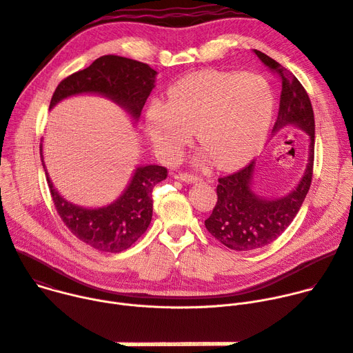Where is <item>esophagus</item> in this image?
Segmentation results:
<instances>
[{
  "instance_id": "obj_1",
  "label": "esophagus",
  "mask_w": 353,
  "mask_h": 353,
  "mask_svg": "<svg viewBox=\"0 0 353 353\" xmlns=\"http://www.w3.org/2000/svg\"><path fill=\"white\" fill-rule=\"evenodd\" d=\"M178 178L186 183H195L198 181H201V176L199 175H195V174H191V172H179Z\"/></svg>"
}]
</instances>
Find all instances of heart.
Masks as SVG:
<instances>
[{
	"instance_id": "heart-1",
	"label": "heart",
	"mask_w": 353,
	"mask_h": 353,
	"mask_svg": "<svg viewBox=\"0 0 353 353\" xmlns=\"http://www.w3.org/2000/svg\"><path fill=\"white\" fill-rule=\"evenodd\" d=\"M273 110V90L261 76L205 70L178 80L168 92V103L151 101L147 128L170 161L181 155L195 130L214 164L232 168L259 152Z\"/></svg>"
}]
</instances>
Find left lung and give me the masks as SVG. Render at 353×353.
I'll return each mask as SVG.
<instances>
[{
    "mask_svg": "<svg viewBox=\"0 0 353 353\" xmlns=\"http://www.w3.org/2000/svg\"><path fill=\"white\" fill-rule=\"evenodd\" d=\"M253 52L281 82L280 110L273 131L291 124L307 132L310 135V157L300 183L291 194L279 199H264L252 191L254 161L218 179V202L205 221V226L216 240L236 252L261 249L291 225L310 191L314 171L315 121L308 93L288 69L260 50L254 49Z\"/></svg>",
    "mask_w": 353,
    "mask_h": 353,
    "instance_id": "obj_1",
    "label": "left lung"
}]
</instances>
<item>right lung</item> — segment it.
Here are the masks:
<instances>
[{"mask_svg":"<svg viewBox=\"0 0 353 353\" xmlns=\"http://www.w3.org/2000/svg\"><path fill=\"white\" fill-rule=\"evenodd\" d=\"M155 74L157 72L147 63L104 55L89 68L63 79L52 96L49 108L69 96L97 93L112 99L134 120H139L154 89ZM167 175L165 167H139L123 195L112 205L97 209L80 208L63 199L53 188L48 172L46 181L57 212L77 239L99 252L120 253L131 248L145 233L152 218V189Z\"/></svg>","mask_w":353,"mask_h":353,"instance_id":"obj_1","label":"right lung"}]
</instances>
